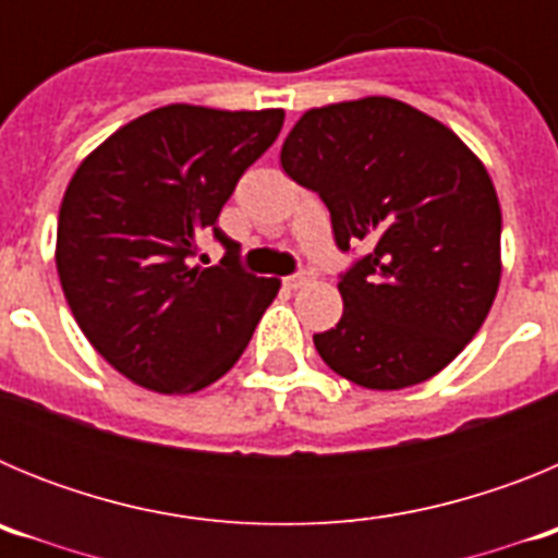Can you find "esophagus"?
Segmentation results:
<instances>
[{"label": "esophagus", "instance_id": "obj_1", "mask_svg": "<svg viewBox=\"0 0 558 558\" xmlns=\"http://www.w3.org/2000/svg\"><path fill=\"white\" fill-rule=\"evenodd\" d=\"M315 276L310 274V270H304V274H295V276H288V279H284V284H288L290 290H299V288H304V284H310L313 282Z\"/></svg>", "mask_w": 558, "mask_h": 558}]
</instances>
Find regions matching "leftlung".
<instances>
[{
	"instance_id": "obj_1",
	"label": "left lung",
	"mask_w": 558,
	"mask_h": 558,
	"mask_svg": "<svg viewBox=\"0 0 558 558\" xmlns=\"http://www.w3.org/2000/svg\"><path fill=\"white\" fill-rule=\"evenodd\" d=\"M279 159L322 195L340 248L368 245L340 276V322L313 335L324 363L372 391L450 366L500 288V201L483 161L445 122L391 97L310 108Z\"/></svg>"
}]
</instances>
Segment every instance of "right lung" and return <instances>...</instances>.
<instances>
[{
    "instance_id": "1",
    "label": "right lung",
    "mask_w": 558,
    "mask_h": 558,
    "mask_svg": "<svg viewBox=\"0 0 558 558\" xmlns=\"http://www.w3.org/2000/svg\"><path fill=\"white\" fill-rule=\"evenodd\" d=\"M282 108L147 111L88 153L63 192L56 268L88 343L156 393H195L234 366L282 282L236 268L218 215L276 142ZM204 233L230 248L190 266Z\"/></svg>"
}]
</instances>
